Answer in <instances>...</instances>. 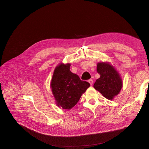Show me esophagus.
I'll list each match as a JSON object with an SVG mask.
<instances>
[{
  "instance_id": "obj_1",
  "label": "esophagus",
  "mask_w": 149,
  "mask_h": 149,
  "mask_svg": "<svg viewBox=\"0 0 149 149\" xmlns=\"http://www.w3.org/2000/svg\"><path fill=\"white\" fill-rule=\"evenodd\" d=\"M88 82H89V83H90V84L92 86V85L93 84V80H92V79H90V80H88Z\"/></svg>"
}]
</instances>
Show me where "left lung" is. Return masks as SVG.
Masks as SVG:
<instances>
[{
    "instance_id": "left-lung-1",
    "label": "left lung",
    "mask_w": 149,
    "mask_h": 149,
    "mask_svg": "<svg viewBox=\"0 0 149 149\" xmlns=\"http://www.w3.org/2000/svg\"><path fill=\"white\" fill-rule=\"evenodd\" d=\"M97 70L100 77L93 84V88L105 98L112 100L122 88V80L119 74L109 63H98Z\"/></svg>"
}]
</instances>
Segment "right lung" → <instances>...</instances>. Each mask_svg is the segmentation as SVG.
<instances>
[{"label":"right lung","mask_w":149,"mask_h":149,"mask_svg":"<svg viewBox=\"0 0 149 149\" xmlns=\"http://www.w3.org/2000/svg\"><path fill=\"white\" fill-rule=\"evenodd\" d=\"M70 64L61 63L55 69L51 87L57 105L64 109H70L78 102L90 84L80 80L70 70Z\"/></svg>","instance_id":"add662e5"}]
</instances>
